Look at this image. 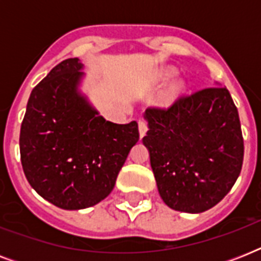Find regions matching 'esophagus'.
Segmentation results:
<instances>
[{
  "label": "esophagus",
  "mask_w": 261,
  "mask_h": 261,
  "mask_svg": "<svg viewBox=\"0 0 261 261\" xmlns=\"http://www.w3.org/2000/svg\"><path fill=\"white\" fill-rule=\"evenodd\" d=\"M138 128H139V135H141V138H143V137H145V134H146V131H147V122H146V120L141 119V120L138 122Z\"/></svg>",
  "instance_id": "34e87169"
}]
</instances>
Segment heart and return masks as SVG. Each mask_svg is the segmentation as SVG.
Returning a JSON list of instances; mask_svg holds the SVG:
<instances>
[{"label": "heart", "mask_w": 261, "mask_h": 261, "mask_svg": "<svg viewBox=\"0 0 261 261\" xmlns=\"http://www.w3.org/2000/svg\"><path fill=\"white\" fill-rule=\"evenodd\" d=\"M171 75H172L171 71H165V73H164V80H168ZM181 92H182V85H174V87L167 93V96H165V98H164V101L172 102L173 100H176L180 94H181Z\"/></svg>", "instance_id": "heart-1"}]
</instances>
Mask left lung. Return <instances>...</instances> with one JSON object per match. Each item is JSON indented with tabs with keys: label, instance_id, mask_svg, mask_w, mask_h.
Returning a JSON list of instances; mask_svg holds the SVG:
<instances>
[{
	"label": "left lung",
	"instance_id": "1",
	"mask_svg": "<svg viewBox=\"0 0 261 261\" xmlns=\"http://www.w3.org/2000/svg\"><path fill=\"white\" fill-rule=\"evenodd\" d=\"M143 145L160 196L182 213H203L234 186L244 160L239 111L225 87L181 96L169 108L145 111Z\"/></svg>",
	"mask_w": 261,
	"mask_h": 261
}]
</instances>
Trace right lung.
Masks as SVG:
<instances>
[{
  "instance_id": "1",
  "label": "right lung",
  "mask_w": 261,
  "mask_h": 261,
  "mask_svg": "<svg viewBox=\"0 0 261 261\" xmlns=\"http://www.w3.org/2000/svg\"><path fill=\"white\" fill-rule=\"evenodd\" d=\"M79 58L58 63L32 89L20 130L22 171L42 198L65 210L94 206L114 190L138 123L116 124L79 92Z\"/></svg>"
}]
</instances>
